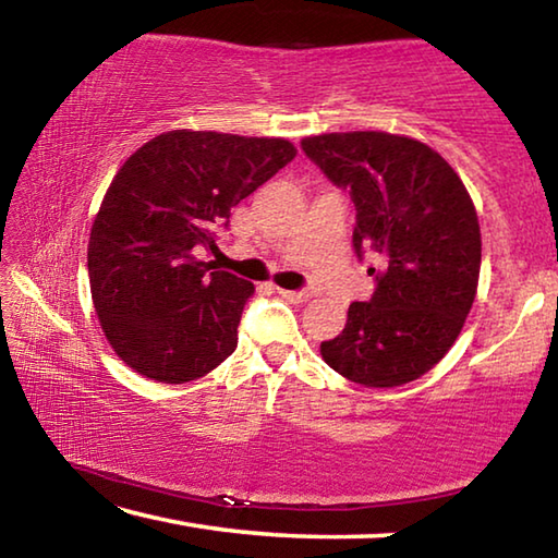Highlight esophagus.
<instances>
[{
	"instance_id": "esophagus-1",
	"label": "esophagus",
	"mask_w": 558,
	"mask_h": 558,
	"mask_svg": "<svg viewBox=\"0 0 558 558\" xmlns=\"http://www.w3.org/2000/svg\"><path fill=\"white\" fill-rule=\"evenodd\" d=\"M278 292L290 302H307L310 298H313V292H307V290H282V288H278Z\"/></svg>"
}]
</instances>
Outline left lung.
Masks as SVG:
<instances>
[{
    "mask_svg": "<svg viewBox=\"0 0 558 558\" xmlns=\"http://www.w3.org/2000/svg\"><path fill=\"white\" fill-rule=\"evenodd\" d=\"M302 149L352 196L354 248L379 268L369 302H352L325 364L366 389L430 372L456 344L477 295L483 235L462 179L421 140L379 130L325 132Z\"/></svg>",
    "mask_w": 558,
    "mask_h": 558,
    "instance_id": "8db88e82",
    "label": "left lung"
}]
</instances>
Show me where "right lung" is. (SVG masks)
I'll list each match as a JSON object with an SVG mask.
<instances>
[{
    "mask_svg": "<svg viewBox=\"0 0 558 558\" xmlns=\"http://www.w3.org/2000/svg\"><path fill=\"white\" fill-rule=\"evenodd\" d=\"M295 155L282 137L169 130L118 169L90 226L88 278L102 332L132 372L186 384L231 356L256 288L194 251L216 248L231 206Z\"/></svg>",
    "mask_w": 558,
    "mask_h": 558,
    "instance_id": "1",
    "label": "right lung"
}]
</instances>
